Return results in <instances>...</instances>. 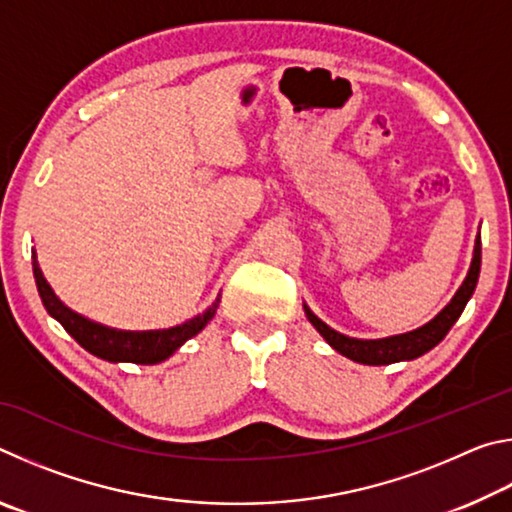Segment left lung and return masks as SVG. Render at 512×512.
I'll list each match as a JSON object with an SVG mask.
<instances>
[{
    "mask_svg": "<svg viewBox=\"0 0 512 512\" xmlns=\"http://www.w3.org/2000/svg\"><path fill=\"white\" fill-rule=\"evenodd\" d=\"M479 271H481V235L476 237L474 244V259L470 266V273H467L465 282L461 284V289L456 291V296L452 302L440 311V314L420 329L409 334H400V336H391V339H381V341H359V339H350V336H343L339 332H334L332 327H327L323 320L318 316L311 314V311L305 307L309 323L314 325L320 336L332 345L336 352H341L343 357H348L352 361L359 363H368V366H386V363H395V361H404V359H415L420 354L429 352L433 345H438L445 339L449 329L458 320V316L463 314V309L467 305V300L476 289V282H479Z\"/></svg>",
    "mask_w": 512,
    "mask_h": 512,
    "instance_id": "1",
    "label": "left lung"
}]
</instances>
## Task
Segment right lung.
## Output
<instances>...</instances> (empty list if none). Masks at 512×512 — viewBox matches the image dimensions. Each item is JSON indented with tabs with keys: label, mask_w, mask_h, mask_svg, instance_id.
I'll return each mask as SVG.
<instances>
[{
	"label": "right lung",
	"mask_w": 512,
	"mask_h": 512,
	"mask_svg": "<svg viewBox=\"0 0 512 512\" xmlns=\"http://www.w3.org/2000/svg\"><path fill=\"white\" fill-rule=\"evenodd\" d=\"M33 259V277H36L38 293L42 298V305L54 316L60 325H63L69 334L74 336L76 343L83 345L85 350L97 354V357L106 361H131V363H158L171 357L180 345L196 336L201 329L210 323L212 316L216 314L221 298H216L214 305L205 311V314L196 316L187 323L162 329V332H119V329L103 327L99 323L74 314L72 309L65 307L63 302L56 298V293L51 291L42 271L38 266L36 253L31 255Z\"/></svg>",
	"instance_id": "1"
}]
</instances>
